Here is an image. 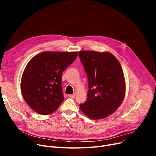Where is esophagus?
Listing matches in <instances>:
<instances>
[{"label":"esophagus","mask_w":156,"mask_h":156,"mask_svg":"<svg viewBox=\"0 0 156 156\" xmlns=\"http://www.w3.org/2000/svg\"><path fill=\"white\" fill-rule=\"evenodd\" d=\"M69 97H71V98H74V97H75V96H76V94L75 93L74 94H72V95H68Z\"/></svg>","instance_id":"1"}]
</instances>
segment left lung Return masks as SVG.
I'll return each instance as SVG.
<instances>
[{"label": "left lung", "mask_w": 156, "mask_h": 156, "mask_svg": "<svg viewBox=\"0 0 156 156\" xmlns=\"http://www.w3.org/2000/svg\"><path fill=\"white\" fill-rule=\"evenodd\" d=\"M87 73V99L81 111L93 119H103L115 111L124 99L125 83L121 66L110 52L83 51L78 53Z\"/></svg>", "instance_id": "left-lung-1"}]
</instances>
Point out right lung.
<instances>
[{
	"label": "right lung",
	"mask_w": 156,
	"mask_h": 156,
	"mask_svg": "<svg viewBox=\"0 0 156 156\" xmlns=\"http://www.w3.org/2000/svg\"><path fill=\"white\" fill-rule=\"evenodd\" d=\"M78 56L76 52H43L24 69L21 90L24 101L36 112L47 115L64 101L62 74Z\"/></svg>",
	"instance_id": "right-lung-1"
}]
</instances>
